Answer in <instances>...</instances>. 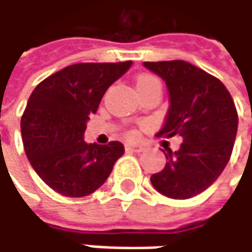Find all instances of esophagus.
I'll return each instance as SVG.
<instances>
[{
	"label": "esophagus",
	"instance_id": "34e87169",
	"mask_svg": "<svg viewBox=\"0 0 252 252\" xmlns=\"http://www.w3.org/2000/svg\"><path fill=\"white\" fill-rule=\"evenodd\" d=\"M126 152H134V153H140L144 150V146L143 144H137V143H126Z\"/></svg>",
	"mask_w": 252,
	"mask_h": 252
}]
</instances>
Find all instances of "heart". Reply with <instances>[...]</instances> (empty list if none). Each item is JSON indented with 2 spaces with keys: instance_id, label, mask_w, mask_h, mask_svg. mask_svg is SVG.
Segmentation results:
<instances>
[{
  "instance_id": "1",
  "label": "heart",
  "mask_w": 252,
  "mask_h": 252,
  "mask_svg": "<svg viewBox=\"0 0 252 252\" xmlns=\"http://www.w3.org/2000/svg\"><path fill=\"white\" fill-rule=\"evenodd\" d=\"M152 81H158V78L152 76H140L137 78V86L140 84H146V83H152Z\"/></svg>"
}]
</instances>
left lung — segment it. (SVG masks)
<instances>
[{"label": "left lung", "mask_w": 252, "mask_h": 252, "mask_svg": "<svg viewBox=\"0 0 252 252\" xmlns=\"http://www.w3.org/2000/svg\"><path fill=\"white\" fill-rule=\"evenodd\" d=\"M169 93V108L156 135L182 137L181 147L162 150L165 168L150 176L152 185L176 200L207 189L223 172L238 131L235 103L220 80L187 61L143 63Z\"/></svg>", "instance_id": "obj_1"}]
</instances>
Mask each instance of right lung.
<instances>
[{"label":"right lung","instance_id":"obj_1","mask_svg":"<svg viewBox=\"0 0 252 252\" xmlns=\"http://www.w3.org/2000/svg\"><path fill=\"white\" fill-rule=\"evenodd\" d=\"M131 61L80 63L45 78L32 92L22 117V137L32 168L54 191L84 197L100 188L124 155L120 141H84L92 114Z\"/></svg>","mask_w":252,"mask_h":252}]
</instances>
